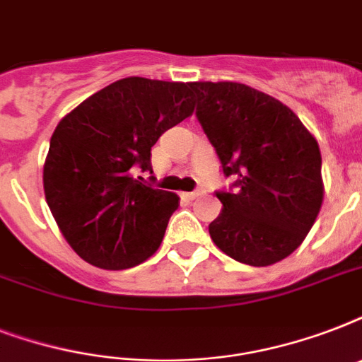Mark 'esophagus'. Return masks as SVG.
I'll return each mask as SVG.
<instances>
[{
    "label": "esophagus",
    "mask_w": 362,
    "mask_h": 362,
    "mask_svg": "<svg viewBox=\"0 0 362 362\" xmlns=\"http://www.w3.org/2000/svg\"><path fill=\"white\" fill-rule=\"evenodd\" d=\"M201 195V192H187V193H182V197L187 199V201H193V199H197Z\"/></svg>",
    "instance_id": "34e87169"
}]
</instances>
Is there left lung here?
Segmentation results:
<instances>
[{"mask_svg":"<svg viewBox=\"0 0 362 362\" xmlns=\"http://www.w3.org/2000/svg\"><path fill=\"white\" fill-rule=\"evenodd\" d=\"M199 124L229 189L216 192L214 244L238 263L267 267L300 246L323 203L317 141L289 107L238 82H192Z\"/></svg>","mask_w":362,"mask_h":362,"instance_id":"left-lung-1","label":"left lung"}]
</instances>
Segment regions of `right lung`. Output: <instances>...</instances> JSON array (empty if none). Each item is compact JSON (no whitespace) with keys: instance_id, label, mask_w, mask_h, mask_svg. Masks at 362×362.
Returning a JSON list of instances; mask_svg holds the SVG:
<instances>
[{"instance_id":"add662e5","label":"right lung","mask_w":362,"mask_h":362,"mask_svg":"<svg viewBox=\"0 0 362 362\" xmlns=\"http://www.w3.org/2000/svg\"><path fill=\"white\" fill-rule=\"evenodd\" d=\"M193 105L189 84L129 76L59 122L42 186L59 231L84 261L131 269L158 250L178 195L135 173L152 170V146L192 115Z\"/></svg>"}]
</instances>
